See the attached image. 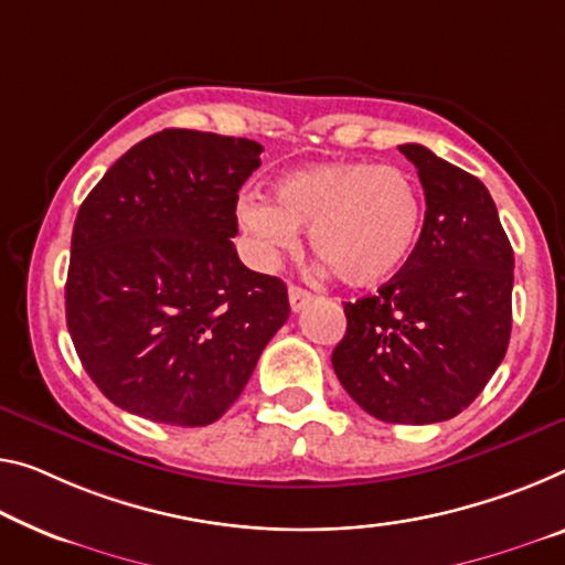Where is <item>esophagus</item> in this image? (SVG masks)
<instances>
[{"instance_id":"1","label":"esophagus","mask_w":565,"mask_h":565,"mask_svg":"<svg viewBox=\"0 0 565 565\" xmlns=\"http://www.w3.org/2000/svg\"><path fill=\"white\" fill-rule=\"evenodd\" d=\"M288 298H290V308H292L295 312H298V310L306 308L308 302L312 300V292L298 288V285H290V288H288Z\"/></svg>"}]
</instances>
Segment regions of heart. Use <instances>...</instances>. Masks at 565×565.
<instances>
[{"mask_svg":"<svg viewBox=\"0 0 565 565\" xmlns=\"http://www.w3.org/2000/svg\"><path fill=\"white\" fill-rule=\"evenodd\" d=\"M237 220L263 255L308 230L312 255L349 288H376L409 265L422 237L424 194L412 171L376 161H331L290 171L275 202L247 196Z\"/></svg>","mask_w":565,"mask_h":565,"instance_id":"b5f03b06","label":"heart"}]
</instances>
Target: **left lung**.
Listing matches in <instances>:
<instances>
[{
  "mask_svg": "<svg viewBox=\"0 0 565 565\" xmlns=\"http://www.w3.org/2000/svg\"><path fill=\"white\" fill-rule=\"evenodd\" d=\"M398 151L427 199L419 245L376 295L345 302L331 361L363 412L434 424L467 409L505 359L515 257L480 179L419 143Z\"/></svg>",
  "mask_w": 565,
  "mask_h": 565,
  "instance_id": "left-lung-1",
  "label": "left lung"
}]
</instances>
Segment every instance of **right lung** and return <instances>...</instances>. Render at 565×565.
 <instances>
[{
  "instance_id": "1",
  "label": "right lung",
  "mask_w": 565,
  "mask_h": 565,
  "mask_svg": "<svg viewBox=\"0 0 565 565\" xmlns=\"http://www.w3.org/2000/svg\"><path fill=\"white\" fill-rule=\"evenodd\" d=\"M259 153L249 138L167 128L120 156L77 210L67 331L120 409L206 427L288 320L285 282L249 270L232 245Z\"/></svg>"
}]
</instances>
